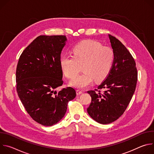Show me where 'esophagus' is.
Instances as JSON below:
<instances>
[{
    "mask_svg": "<svg viewBox=\"0 0 154 154\" xmlns=\"http://www.w3.org/2000/svg\"><path fill=\"white\" fill-rule=\"evenodd\" d=\"M76 93H77V95H80V94H82L83 93V91L77 90L76 91Z\"/></svg>",
    "mask_w": 154,
    "mask_h": 154,
    "instance_id": "1",
    "label": "esophagus"
}]
</instances>
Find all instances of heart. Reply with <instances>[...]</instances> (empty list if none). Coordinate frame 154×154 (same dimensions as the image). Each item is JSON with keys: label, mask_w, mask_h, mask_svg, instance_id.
Listing matches in <instances>:
<instances>
[{"label": "heart", "mask_w": 154, "mask_h": 154, "mask_svg": "<svg viewBox=\"0 0 154 154\" xmlns=\"http://www.w3.org/2000/svg\"><path fill=\"white\" fill-rule=\"evenodd\" d=\"M72 56L62 55L60 60L61 68L64 75L71 79L78 72L79 65L83 66L84 72L77 75L70 85L79 89H84L96 81H100L110 72L115 59L113 49L102 46L93 40L82 41L72 49Z\"/></svg>", "instance_id": "obj_1"}]
</instances>
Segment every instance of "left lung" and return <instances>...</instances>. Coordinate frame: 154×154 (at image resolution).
<instances>
[{"label":"left lung","instance_id":"left-lung-1","mask_svg":"<svg viewBox=\"0 0 154 154\" xmlns=\"http://www.w3.org/2000/svg\"><path fill=\"white\" fill-rule=\"evenodd\" d=\"M108 36L115 53L112 70L97 89L88 91L91 97L88 113L102 124L114 122L124 113L134 94L138 80L132 55L119 40L111 35Z\"/></svg>","mask_w":154,"mask_h":154}]
</instances>
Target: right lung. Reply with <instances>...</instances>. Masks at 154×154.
<instances>
[{
    "instance_id": "add662e5",
    "label": "right lung",
    "mask_w": 154,
    "mask_h": 154,
    "mask_svg": "<svg viewBox=\"0 0 154 154\" xmlns=\"http://www.w3.org/2000/svg\"><path fill=\"white\" fill-rule=\"evenodd\" d=\"M66 40L64 35L38 36L21 54L17 65L18 96L31 118L45 126L59 122L76 96L71 87L54 91L63 83L60 60Z\"/></svg>"
}]
</instances>
